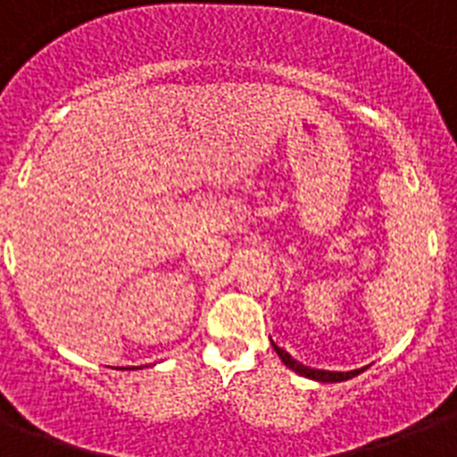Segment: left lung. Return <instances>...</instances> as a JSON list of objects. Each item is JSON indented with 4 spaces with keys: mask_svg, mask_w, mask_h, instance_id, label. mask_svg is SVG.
Instances as JSON below:
<instances>
[{
    "mask_svg": "<svg viewBox=\"0 0 457 457\" xmlns=\"http://www.w3.org/2000/svg\"><path fill=\"white\" fill-rule=\"evenodd\" d=\"M270 345H273V350H275V353H278V357H280V360L285 361V367H289L294 373H299V376H303V378L318 380V383H341V380L355 378L357 373L364 371V369H353V371H324V369H311V367H305V364H301V361L294 360V357L289 355L287 350L278 348V345H275L273 341H270Z\"/></svg>",
    "mask_w": 457,
    "mask_h": 457,
    "instance_id": "8db88e82",
    "label": "left lung"
}]
</instances>
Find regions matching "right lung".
<instances>
[{"instance_id": "add662e5", "label": "right lung", "mask_w": 457, "mask_h": 457, "mask_svg": "<svg viewBox=\"0 0 457 457\" xmlns=\"http://www.w3.org/2000/svg\"><path fill=\"white\" fill-rule=\"evenodd\" d=\"M133 369H135V367H133Z\"/></svg>"}]
</instances>
